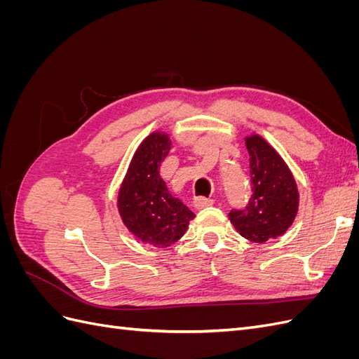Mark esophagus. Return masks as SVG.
<instances>
[{
    "mask_svg": "<svg viewBox=\"0 0 359 359\" xmlns=\"http://www.w3.org/2000/svg\"><path fill=\"white\" fill-rule=\"evenodd\" d=\"M212 205H214V199H208V198L194 199V208H196V210L210 208V206H212Z\"/></svg>",
    "mask_w": 359,
    "mask_h": 359,
    "instance_id": "1",
    "label": "esophagus"
}]
</instances>
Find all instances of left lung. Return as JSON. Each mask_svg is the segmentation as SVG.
Returning a JSON list of instances; mask_svg holds the SVG:
<instances>
[{
    "instance_id": "left-lung-1",
    "label": "left lung",
    "mask_w": 359,
    "mask_h": 359,
    "mask_svg": "<svg viewBox=\"0 0 359 359\" xmlns=\"http://www.w3.org/2000/svg\"><path fill=\"white\" fill-rule=\"evenodd\" d=\"M253 194L244 210H232L236 232L264 244L285 235L298 214L299 193L286 161L259 135L245 137Z\"/></svg>"
}]
</instances>
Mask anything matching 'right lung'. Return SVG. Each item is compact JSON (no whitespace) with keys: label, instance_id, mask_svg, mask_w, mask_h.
<instances>
[{"label":"right lung","instance_id":"obj_1","mask_svg":"<svg viewBox=\"0 0 359 359\" xmlns=\"http://www.w3.org/2000/svg\"><path fill=\"white\" fill-rule=\"evenodd\" d=\"M168 133L147 136L130 161L118 191V211L137 240L158 248L175 244L186 233L194 214L173 198L160 177V165L170 151Z\"/></svg>","mask_w":359,"mask_h":359}]
</instances>
